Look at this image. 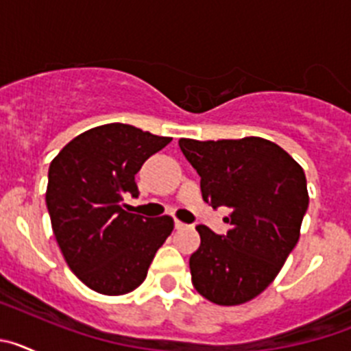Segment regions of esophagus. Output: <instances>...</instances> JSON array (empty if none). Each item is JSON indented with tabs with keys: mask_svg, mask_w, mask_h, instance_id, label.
I'll list each match as a JSON object with an SVG mask.
<instances>
[{
	"mask_svg": "<svg viewBox=\"0 0 351 351\" xmlns=\"http://www.w3.org/2000/svg\"><path fill=\"white\" fill-rule=\"evenodd\" d=\"M173 225H176V228H178V230H182V228H186V223H182V221H179V219H176V223H173Z\"/></svg>",
	"mask_w": 351,
	"mask_h": 351,
	"instance_id": "1",
	"label": "esophagus"
}]
</instances>
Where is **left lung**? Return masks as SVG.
I'll list each match as a JSON object with an SVG mask.
<instances>
[{
  "instance_id": "left-lung-1",
  "label": "left lung",
  "mask_w": 351,
  "mask_h": 351,
  "mask_svg": "<svg viewBox=\"0 0 351 351\" xmlns=\"http://www.w3.org/2000/svg\"><path fill=\"white\" fill-rule=\"evenodd\" d=\"M179 147L200 176L204 200L214 209H232L226 235L197 226L200 247L190 256L195 290L218 306L255 299L280 274L300 237L309 204L302 167L260 137L181 138Z\"/></svg>"
}]
</instances>
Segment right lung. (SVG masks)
<instances>
[{"label": "right lung", "mask_w": 351, "mask_h": 351, "mask_svg": "<svg viewBox=\"0 0 351 351\" xmlns=\"http://www.w3.org/2000/svg\"><path fill=\"white\" fill-rule=\"evenodd\" d=\"M170 137L110 123L77 135L51 161L45 191L51 225L64 262L91 290L125 295L147 276L173 230L170 216L128 213L135 173Z\"/></svg>", "instance_id": "1"}]
</instances>
